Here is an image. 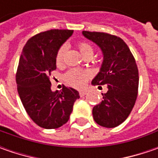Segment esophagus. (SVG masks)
<instances>
[{"mask_svg": "<svg viewBox=\"0 0 158 158\" xmlns=\"http://www.w3.org/2000/svg\"><path fill=\"white\" fill-rule=\"evenodd\" d=\"M79 94L81 97H83V96H85V95L87 94V91L86 90H81L80 92H79Z\"/></svg>", "mask_w": 158, "mask_h": 158, "instance_id": "34e87169", "label": "esophagus"}]
</instances>
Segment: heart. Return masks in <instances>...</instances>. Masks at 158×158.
Instances as JSON below:
<instances>
[{
	"mask_svg": "<svg viewBox=\"0 0 158 158\" xmlns=\"http://www.w3.org/2000/svg\"><path fill=\"white\" fill-rule=\"evenodd\" d=\"M78 48L83 56L92 55L93 51H94L93 46L86 41H80L78 43ZM67 50H68L67 44H62L59 47L57 52H56V55H55V61L58 65L63 63ZM90 76H91V73L89 70L74 68V69L69 70L65 74L64 79H65L66 82L69 83L71 86H73L75 88L81 89L85 86L88 80L90 78Z\"/></svg>",
	"mask_w": 158,
	"mask_h": 158,
	"instance_id": "b5f03b06",
	"label": "heart"
}]
</instances>
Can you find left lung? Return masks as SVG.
<instances>
[{
    "instance_id": "1",
    "label": "left lung",
    "mask_w": 158,
    "mask_h": 158,
    "mask_svg": "<svg viewBox=\"0 0 158 158\" xmlns=\"http://www.w3.org/2000/svg\"><path fill=\"white\" fill-rule=\"evenodd\" d=\"M104 53L100 72L92 80L94 85L107 84L108 90L100 104L93 107L94 120L105 127H115L129 116L138 95L139 73L136 62L125 41L115 35L83 31Z\"/></svg>"
}]
</instances>
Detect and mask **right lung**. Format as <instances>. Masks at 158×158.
I'll return each mask as SVG.
<instances>
[{"label": "right lung", "instance_id": "obj_1", "mask_svg": "<svg viewBox=\"0 0 158 158\" xmlns=\"http://www.w3.org/2000/svg\"><path fill=\"white\" fill-rule=\"evenodd\" d=\"M72 33V30L54 29L36 34L26 42L20 56L15 74L17 91L30 118L43 128L54 129L67 123L74 103L80 98L70 87L51 90L56 52Z\"/></svg>", "mask_w": 158, "mask_h": 158}]
</instances>
